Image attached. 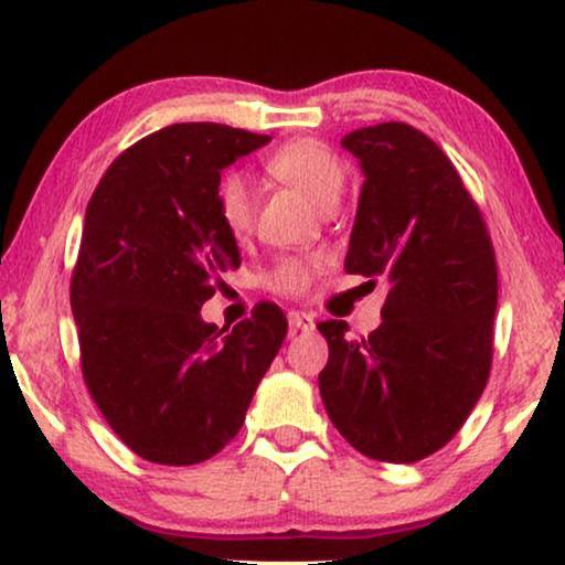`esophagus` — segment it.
<instances>
[{"instance_id": "obj_1", "label": "esophagus", "mask_w": 565, "mask_h": 565, "mask_svg": "<svg viewBox=\"0 0 565 565\" xmlns=\"http://www.w3.org/2000/svg\"><path fill=\"white\" fill-rule=\"evenodd\" d=\"M288 323L292 331H311L313 329V316L303 311H288Z\"/></svg>"}]
</instances>
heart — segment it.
I'll return each mask as SVG.
<instances>
[{
	"label": "heart",
	"mask_w": 565,
	"mask_h": 565,
	"mask_svg": "<svg viewBox=\"0 0 565 565\" xmlns=\"http://www.w3.org/2000/svg\"><path fill=\"white\" fill-rule=\"evenodd\" d=\"M265 169L275 180L296 188L300 195L319 207L331 211L342 195L347 182V169L342 159L319 138H296L269 153ZM218 215L234 236H244L254 223V200L246 182L238 174H226L218 182ZM319 257H282L262 275V282L280 296H300L313 282L319 273Z\"/></svg>",
	"instance_id": "heart-1"
}]
</instances>
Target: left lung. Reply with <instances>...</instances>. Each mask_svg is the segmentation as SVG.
<instances>
[{"label": "left lung", "mask_w": 565, "mask_h": 565, "mask_svg": "<svg viewBox=\"0 0 565 565\" xmlns=\"http://www.w3.org/2000/svg\"><path fill=\"white\" fill-rule=\"evenodd\" d=\"M342 146L365 174L344 269L373 285L383 277L388 296L367 337L319 323L321 401L354 450L416 462L458 435L489 381L497 254L458 169L422 130L381 122Z\"/></svg>", "instance_id": "obj_1"}]
</instances>
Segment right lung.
<instances>
[{
    "instance_id": "obj_1",
    "label": "right lung",
    "mask_w": 565,
    "mask_h": 565,
    "mask_svg": "<svg viewBox=\"0 0 565 565\" xmlns=\"http://www.w3.org/2000/svg\"><path fill=\"white\" fill-rule=\"evenodd\" d=\"M267 141L221 122L167 126L122 151L87 205L72 275L82 375L143 460L195 466L221 452L288 334L267 300L226 337L200 319L242 265L218 215L221 172Z\"/></svg>"
}]
</instances>
